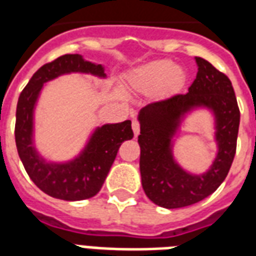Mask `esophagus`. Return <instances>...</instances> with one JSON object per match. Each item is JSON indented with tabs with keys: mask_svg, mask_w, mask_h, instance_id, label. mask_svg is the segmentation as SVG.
<instances>
[{
	"mask_svg": "<svg viewBox=\"0 0 256 256\" xmlns=\"http://www.w3.org/2000/svg\"><path fill=\"white\" fill-rule=\"evenodd\" d=\"M132 130H134V136H138V134H140V122H138V120H134V122H132Z\"/></svg>",
	"mask_w": 256,
	"mask_h": 256,
	"instance_id": "obj_1",
	"label": "esophagus"
}]
</instances>
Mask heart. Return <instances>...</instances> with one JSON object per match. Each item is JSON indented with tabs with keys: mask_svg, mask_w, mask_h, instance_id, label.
<instances>
[{
	"mask_svg": "<svg viewBox=\"0 0 256 256\" xmlns=\"http://www.w3.org/2000/svg\"><path fill=\"white\" fill-rule=\"evenodd\" d=\"M184 72L170 60H155L138 66L130 73V82L136 90H158L160 97L171 96L182 86Z\"/></svg>",
	"mask_w": 256,
	"mask_h": 256,
	"instance_id": "b5f03b06",
	"label": "heart"
}]
</instances>
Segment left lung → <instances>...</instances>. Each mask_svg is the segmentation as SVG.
<instances>
[{"label": "left lung", "instance_id": "obj_1", "mask_svg": "<svg viewBox=\"0 0 256 256\" xmlns=\"http://www.w3.org/2000/svg\"><path fill=\"white\" fill-rule=\"evenodd\" d=\"M198 74L186 94L152 102L138 112L140 174L150 202L164 208H180L206 199L223 183L236 152L240 112L232 84L224 73L195 57ZM198 108L216 118L217 158L200 176L180 167L173 158V138L185 114Z\"/></svg>", "mask_w": 256, "mask_h": 256}]
</instances>
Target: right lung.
<instances>
[{"label": "right lung", "mask_w": 256, "mask_h": 256, "mask_svg": "<svg viewBox=\"0 0 256 256\" xmlns=\"http://www.w3.org/2000/svg\"><path fill=\"white\" fill-rule=\"evenodd\" d=\"M68 73H88L106 78L104 66L86 61L80 54H64L42 65L32 76L17 102L16 146L25 171L33 183L56 199L84 200L100 191L114 164L118 150L134 138L130 120L97 126L80 155L65 163L46 162L34 146V108L42 86Z\"/></svg>", "instance_id": "right-lung-1"}]
</instances>
